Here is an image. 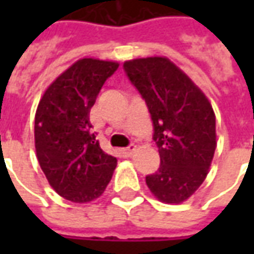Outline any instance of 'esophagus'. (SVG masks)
Returning <instances> with one entry per match:
<instances>
[{"label":"esophagus","mask_w":254,"mask_h":254,"mask_svg":"<svg viewBox=\"0 0 254 254\" xmlns=\"http://www.w3.org/2000/svg\"><path fill=\"white\" fill-rule=\"evenodd\" d=\"M134 151H136V145H134V144H130L129 147H127V148L124 149V154L127 155V156H132V155L134 154Z\"/></svg>","instance_id":"1"}]
</instances>
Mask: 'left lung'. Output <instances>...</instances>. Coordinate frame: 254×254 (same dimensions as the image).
I'll use <instances>...</instances> for the list:
<instances>
[{"label": "left lung", "mask_w": 254, "mask_h": 254, "mask_svg": "<svg viewBox=\"0 0 254 254\" xmlns=\"http://www.w3.org/2000/svg\"><path fill=\"white\" fill-rule=\"evenodd\" d=\"M129 81L145 100L160 166L145 177L160 201L180 204L205 180L216 148L215 114L205 95L163 57L137 58L124 64Z\"/></svg>", "instance_id": "1"}]
</instances>
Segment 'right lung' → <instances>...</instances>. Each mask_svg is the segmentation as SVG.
<instances>
[{
    "mask_svg": "<svg viewBox=\"0 0 254 254\" xmlns=\"http://www.w3.org/2000/svg\"><path fill=\"white\" fill-rule=\"evenodd\" d=\"M118 64L83 58L46 89L35 116V148L41 169L60 196L92 201L109 185L117 159L91 130L89 111Z\"/></svg>",
    "mask_w": 254,
    "mask_h": 254,
    "instance_id": "right-lung-1",
    "label": "right lung"
}]
</instances>
